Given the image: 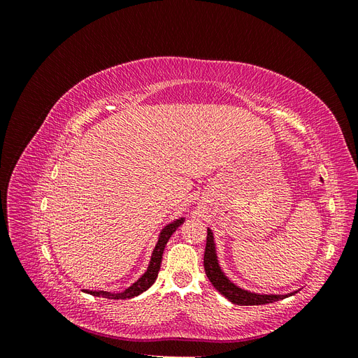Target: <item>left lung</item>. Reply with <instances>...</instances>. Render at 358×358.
Segmentation results:
<instances>
[{
    "instance_id": "1",
    "label": "left lung",
    "mask_w": 358,
    "mask_h": 358,
    "mask_svg": "<svg viewBox=\"0 0 358 358\" xmlns=\"http://www.w3.org/2000/svg\"><path fill=\"white\" fill-rule=\"evenodd\" d=\"M204 270H206V276L209 278L212 285L218 289L225 299H229L231 303H234V305H239V306L267 305V303H273L278 300L287 299L297 292V291H292V292H288V294H259V292H252V291L237 287L234 282H231L230 278L222 272L218 262V254H216L213 231L210 229H208V239H206Z\"/></svg>"
}]
</instances>
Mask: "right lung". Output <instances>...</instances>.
Segmentation results:
<instances>
[{
    "label": "right lung",
    "instance_id": "add662e5",
    "mask_svg": "<svg viewBox=\"0 0 358 358\" xmlns=\"http://www.w3.org/2000/svg\"><path fill=\"white\" fill-rule=\"evenodd\" d=\"M185 218H179L175 220L173 222L167 224L164 229L161 230L159 236H158V242L154 248L152 255H150V262L148 264L146 272L140 276L134 284L129 285L128 288H125L121 292H110V291H91V289H83L85 292H88L91 296L95 297H104V299H110V300H124V299H133L138 294H142L143 291H146L150 285L155 282V279L158 276L159 267H161V259H162V252H164V248L169 242V239L171 237V234L178 230V227L180 224H183Z\"/></svg>",
    "mask_w": 358,
    "mask_h": 358
}]
</instances>
